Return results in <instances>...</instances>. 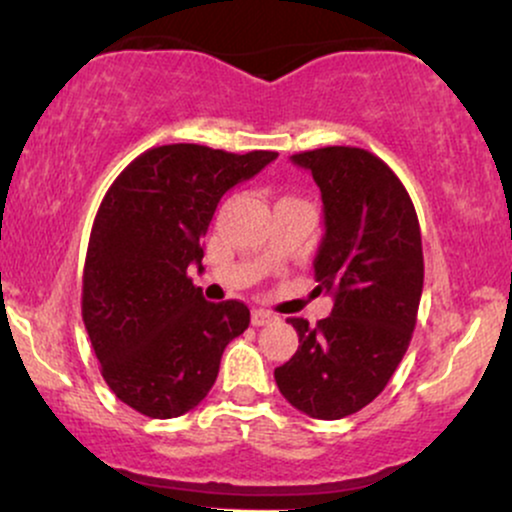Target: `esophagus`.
<instances>
[{
	"label": "esophagus",
	"mask_w": 512,
	"mask_h": 512,
	"mask_svg": "<svg viewBox=\"0 0 512 512\" xmlns=\"http://www.w3.org/2000/svg\"><path fill=\"white\" fill-rule=\"evenodd\" d=\"M252 327H264V325H272L276 320L274 313H269V310H252Z\"/></svg>",
	"instance_id": "esophagus-1"
}]
</instances>
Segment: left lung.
<instances>
[{"label": "left lung", "instance_id": "obj_1", "mask_svg": "<svg viewBox=\"0 0 512 512\" xmlns=\"http://www.w3.org/2000/svg\"><path fill=\"white\" fill-rule=\"evenodd\" d=\"M325 204L315 257L317 291L332 315L289 317L298 351L274 370L279 392L313 419H344L373 402L407 354L424 291V250L414 202L383 158L356 146L293 154Z\"/></svg>", "mask_w": 512, "mask_h": 512}]
</instances>
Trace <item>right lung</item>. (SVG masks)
Masks as SVG:
<instances>
[{
  "label": "right lung",
  "instance_id": "right-lung-1",
  "mask_svg": "<svg viewBox=\"0 0 512 512\" xmlns=\"http://www.w3.org/2000/svg\"><path fill=\"white\" fill-rule=\"evenodd\" d=\"M276 156L154 146L105 192L88 238L81 315L103 380L139 414L173 419L195 409L226 344L248 330V305L204 301L187 267H202L221 197Z\"/></svg>",
  "mask_w": 512,
  "mask_h": 512
}]
</instances>
